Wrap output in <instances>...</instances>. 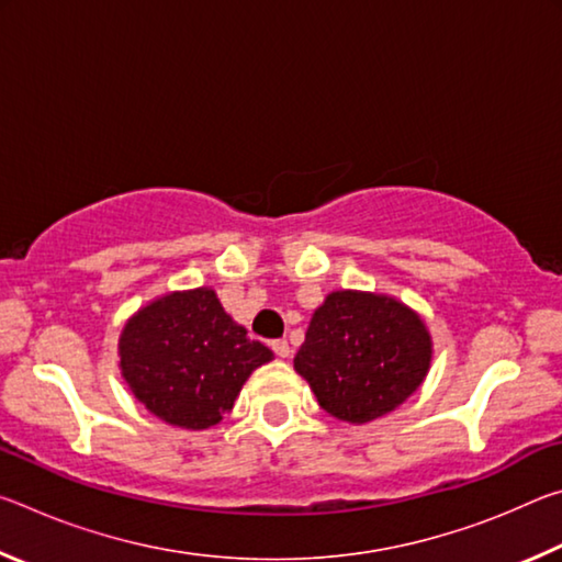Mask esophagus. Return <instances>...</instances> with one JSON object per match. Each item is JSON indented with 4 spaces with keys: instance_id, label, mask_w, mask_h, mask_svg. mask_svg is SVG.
<instances>
[{
    "instance_id": "34e87169",
    "label": "esophagus",
    "mask_w": 562,
    "mask_h": 562,
    "mask_svg": "<svg viewBox=\"0 0 562 562\" xmlns=\"http://www.w3.org/2000/svg\"><path fill=\"white\" fill-rule=\"evenodd\" d=\"M270 347H272V351H274V355H278V357H282V359L290 357V345H288V341H284V339H274Z\"/></svg>"
}]
</instances>
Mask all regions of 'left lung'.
I'll return each instance as SVG.
<instances>
[{
	"label": "left lung",
	"instance_id": "left-lung-1",
	"mask_svg": "<svg viewBox=\"0 0 562 562\" xmlns=\"http://www.w3.org/2000/svg\"><path fill=\"white\" fill-rule=\"evenodd\" d=\"M431 351L429 329L404 302L339 290L312 315L294 369L327 414L367 424L422 386Z\"/></svg>",
	"mask_w": 562,
	"mask_h": 562
}]
</instances>
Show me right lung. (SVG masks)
<instances>
[{"instance_id":"add662e5","label":"right lung","mask_w":562,"mask_h":562,"mask_svg":"<svg viewBox=\"0 0 562 562\" xmlns=\"http://www.w3.org/2000/svg\"><path fill=\"white\" fill-rule=\"evenodd\" d=\"M121 374L160 422L211 429L272 351L233 322L211 288L170 292L140 307L119 339Z\"/></svg>"}]
</instances>
